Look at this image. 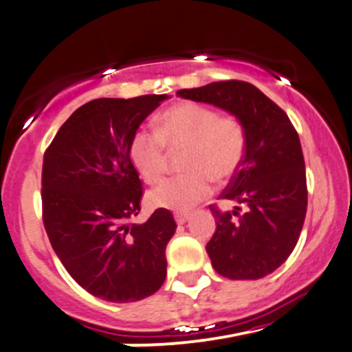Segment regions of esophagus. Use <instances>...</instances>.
<instances>
[{
    "label": "esophagus",
    "mask_w": 352,
    "mask_h": 352,
    "mask_svg": "<svg viewBox=\"0 0 352 352\" xmlns=\"http://www.w3.org/2000/svg\"><path fill=\"white\" fill-rule=\"evenodd\" d=\"M188 218H190V213H185V211H177V213H175V221H177V224L187 223Z\"/></svg>",
    "instance_id": "34e87169"
}]
</instances>
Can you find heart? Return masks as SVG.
Wrapping results in <instances>:
<instances>
[{
	"label": "heart",
	"instance_id": "obj_1",
	"mask_svg": "<svg viewBox=\"0 0 352 352\" xmlns=\"http://www.w3.org/2000/svg\"><path fill=\"white\" fill-rule=\"evenodd\" d=\"M167 144L187 146L182 167L187 172L164 180L149 193L157 208L188 210L211 193L213 179H230L245 154V131L238 118L219 114L200 103L184 101L159 118V128H139L131 138L129 154L139 175L157 184L167 167Z\"/></svg>",
	"mask_w": 352,
	"mask_h": 352
}]
</instances>
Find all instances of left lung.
<instances>
[{"label": "left lung", "mask_w": 352, "mask_h": 352, "mask_svg": "<svg viewBox=\"0 0 352 352\" xmlns=\"http://www.w3.org/2000/svg\"><path fill=\"white\" fill-rule=\"evenodd\" d=\"M185 100L226 109L245 131V154L223 200L245 206L239 213L210 205L217 231L206 244L211 264L231 280H257L280 267L302 232L307 175L300 138L287 113L259 88L241 80L179 90Z\"/></svg>", "instance_id": "8db88e82"}]
</instances>
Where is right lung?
Instances as JSON below:
<instances>
[{"mask_svg": "<svg viewBox=\"0 0 352 352\" xmlns=\"http://www.w3.org/2000/svg\"><path fill=\"white\" fill-rule=\"evenodd\" d=\"M167 95L98 98L62 124L42 164V219L63 267L88 294L113 303L155 294L167 275L165 248L177 230L155 210L142 224V182L133 134Z\"/></svg>", "mask_w": 352, "mask_h": 352, "instance_id": "obj_1", "label": "right lung"}]
</instances>
